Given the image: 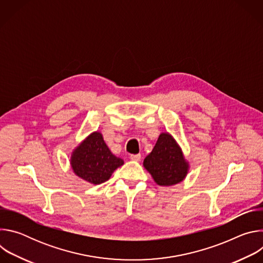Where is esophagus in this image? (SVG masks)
<instances>
[{"mask_svg":"<svg viewBox=\"0 0 263 263\" xmlns=\"http://www.w3.org/2000/svg\"><path fill=\"white\" fill-rule=\"evenodd\" d=\"M140 158H141V156H140V154H132L131 156H130V159L131 160H134V161H140Z\"/></svg>","mask_w":263,"mask_h":263,"instance_id":"34e87169","label":"esophagus"}]
</instances>
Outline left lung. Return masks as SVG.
Returning a JSON list of instances; mask_svg holds the SVG:
<instances>
[{"mask_svg": "<svg viewBox=\"0 0 263 263\" xmlns=\"http://www.w3.org/2000/svg\"><path fill=\"white\" fill-rule=\"evenodd\" d=\"M143 166L160 186L180 183L189 171L180 146L168 133L159 135L152 152L144 158Z\"/></svg>", "mask_w": 263, "mask_h": 263, "instance_id": "left-lung-1", "label": "left lung"}]
</instances>
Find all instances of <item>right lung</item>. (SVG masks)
<instances>
[{
	"instance_id": "add662e5",
	"label": "right lung",
	"mask_w": 263,
	"mask_h": 263,
	"mask_svg": "<svg viewBox=\"0 0 263 263\" xmlns=\"http://www.w3.org/2000/svg\"><path fill=\"white\" fill-rule=\"evenodd\" d=\"M70 164L78 177L101 184L124 164V160L110 152L100 132H93L72 152Z\"/></svg>"
}]
</instances>
